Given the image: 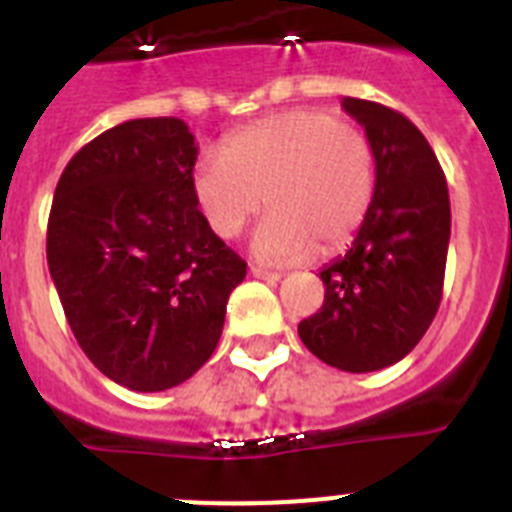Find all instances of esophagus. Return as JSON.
Instances as JSON below:
<instances>
[{
  "label": "esophagus",
  "mask_w": 512,
  "mask_h": 512,
  "mask_svg": "<svg viewBox=\"0 0 512 512\" xmlns=\"http://www.w3.org/2000/svg\"><path fill=\"white\" fill-rule=\"evenodd\" d=\"M251 277L264 279V282H269V284H277L279 279H282V274H279V271L264 269V266H251Z\"/></svg>",
  "instance_id": "obj_1"
}]
</instances>
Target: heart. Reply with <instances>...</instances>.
Returning a JSON list of instances; mask_svg holds the SVG:
<instances>
[{
    "label": "heart",
    "instance_id": "obj_1",
    "mask_svg": "<svg viewBox=\"0 0 512 512\" xmlns=\"http://www.w3.org/2000/svg\"><path fill=\"white\" fill-rule=\"evenodd\" d=\"M377 158L366 133L320 110L269 117L230 135L223 156L194 166V197L220 238H235L256 212L271 210L253 253L292 264L312 251L348 246L374 200Z\"/></svg>",
    "mask_w": 512,
    "mask_h": 512
}]
</instances>
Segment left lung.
<instances>
[{"label": "left lung", "instance_id": "8db88e82", "mask_svg": "<svg viewBox=\"0 0 512 512\" xmlns=\"http://www.w3.org/2000/svg\"><path fill=\"white\" fill-rule=\"evenodd\" d=\"M341 107L374 148V200L346 256L320 269L323 307L297 333L328 366L364 374L405 359L436 318L451 205L436 153L408 117L354 97Z\"/></svg>", "mask_w": 512, "mask_h": 512}]
</instances>
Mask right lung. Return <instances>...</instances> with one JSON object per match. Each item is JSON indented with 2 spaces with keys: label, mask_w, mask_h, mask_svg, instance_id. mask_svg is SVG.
Instances as JSON below:
<instances>
[{
  "label": "right lung",
  "mask_w": 512,
  "mask_h": 512,
  "mask_svg": "<svg viewBox=\"0 0 512 512\" xmlns=\"http://www.w3.org/2000/svg\"><path fill=\"white\" fill-rule=\"evenodd\" d=\"M197 143L179 117L128 120L58 179L48 269L81 351L112 382L164 392L212 356L246 277L197 210Z\"/></svg>",
  "instance_id": "add662e5"
}]
</instances>
